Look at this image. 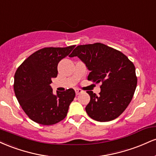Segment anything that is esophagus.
I'll return each instance as SVG.
<instances>
[{
  "instance_id": "1",
  "label": "esophagus",
  "mask_w": 156,
  "mask_h": 156,
  "mask_svg": "<svg viewBox=\"0 0 156 156\" xmlns=\"http://www.w3.org/2000/svg\"><path fill=\"white\" fill-rule=\"evenodd\" d=\"M75 92H76V94L77 95H78V94H80V93H83V90H80L79 89H75Z\"/></svg>"
}]
</instances>
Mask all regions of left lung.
Here are the masks:
<instances>
[{
  "mask_svg": "<svg viewBox=\"0 0 156 156\" xmlns=\"http://www.w3.org/2000/svg\"><path fill=\"white\" fill-rule=\"evenodd\" d=\"M69 57L77 56L90 71L88 79L101 83L99 95L87 91L90 101L86 112L92 119L108 122L126 109L136 88L133 64L121 52L101 43L78 45Z\"/></svg>",
  "mask_w": 156,
  "mask_h": 156,
  "instance_id": "obj_1",
  "label": "left lung"
}]
</instances>
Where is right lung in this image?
I'll return each mask as SVG.
<instances>
[{
    "label": "right lung",
    "instance_id": "add662e5",
    "mask_svg": "<svg viewBox=\"0 0 156 156\" xmlns=\"http://www.w3.org/2000/svg\"><path fill=\"white\" fill-rule=\"evenodd\" d=\"M67 48H44L36 51L17 68L14 89L25 113L35 122L54 125L67 116L76 96L73 89L53 93L51 78L58 75V62L73 51Z\"/></svg>",
    "mask_w": 156,
    "mask_h": 156
}]
</instances>
